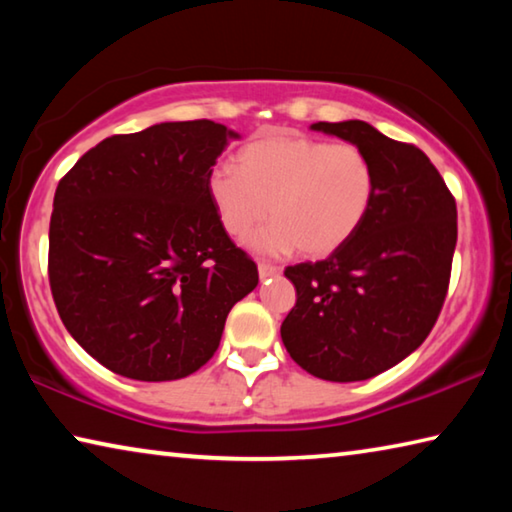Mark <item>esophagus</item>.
Listing matches in <instances>:
<instances>
[{"label":"esophagus","instance_id":"34e87169","mask_svg":"<svg viewBox=\"0 0 512 512\" xmlns=\"http://www.w3.org/2000/svg\"><path fill=\"white\" fill-rule=\"evenodd\" d=\"M275 275H280V266L266 264V262L259 264V277H262V280H268V277H275Z\"/></svg>","mask_w":512,"mask_h":512}]
</instances>
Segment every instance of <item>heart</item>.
Masks as SVG:
<instances>
[{
	"label": "heart",
	"instance_id": "obj_1",
	"mask_svg": "<svg viewBox=\"0 0 512 512\" xmlns=\"http://www.w3.org/2000/svg\"><path fill=\"white\" fill-rule=\"evenodd\" d=\"M207 192L223 230L246 237L268 212L273 223L250 239L257 253L309 257L341 250L375 203L377 173L352 142L302 135H266L239 151V169L216 164Z\"/></svg>",
	"mask_w": 512,
	"mask_h": 512
}]
</instances>
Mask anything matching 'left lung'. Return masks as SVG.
I'll return each instance as SVG.
<instances>
[{
    "instance_id": "1",
    "label": "left lung",
    "mask_w": 512,
    "mask_h": 512,
    "mask_svg": "<svg viewBox=\"0 0 512 512\" xmlns=\"http://www.w3.org/2000/svg\"><path fill=\"white\" fill-rule=\"evenodd\" d=\"M311 128L361 146L377 192L366 223L341 250L284 268L296 307L280 332L309 375L361 381L409 357L436 325L452 277L456 201L415 144L359 119Z\"/></svg>"
}]
</instances>
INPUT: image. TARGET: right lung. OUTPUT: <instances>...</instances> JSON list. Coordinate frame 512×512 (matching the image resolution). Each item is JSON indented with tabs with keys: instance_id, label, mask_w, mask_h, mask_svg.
Listing matches in <instances>:
<instances>
[{
	"instance_id": "1",
	"label": "right lung",
	"mask_w": 512,
	"mask_h": 512,
	"mask_svg": "<svg viewBox=\"0 0 512 512\" xmlns=\"http://www.w3.org/2000/svg\"><path fill=\"white\" fill-rule=\"evenodd\" d=\"M228 137L210 119L112 135L56 187L49 287L58 316L101 366L171 381L214 357L230 309L257 287L223 230L207 176Z\"/></svg>"
}]
</instances>
